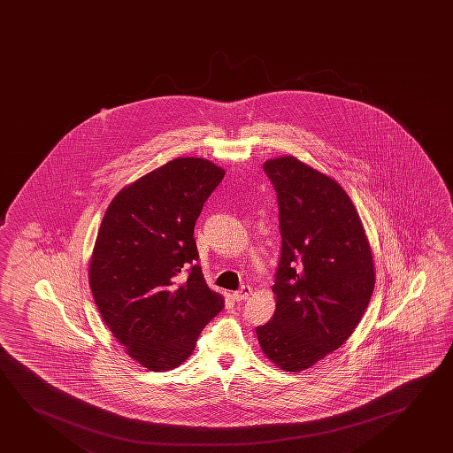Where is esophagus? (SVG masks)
I'll list each match as a JSON object with an SVG mask.
<instances>
[{
  "label": "esophagus",
  "mask_w": 453,
  "mask_h": 453,
  "mask_svg": "<svg viewBox=\"0 0 453 453\" xmlns=\"http://www.w3.org/2000/svg\"><path fill=\"white\" fill-rule=\"evenodd\" d=\"M250 293H252V288L248 287V285H243V287L238 289V291L232 293V299L236 302L244 301V299H248V297H250Z\"/></svg>",
  "instance_id": "34e87169"
}]
</instances>
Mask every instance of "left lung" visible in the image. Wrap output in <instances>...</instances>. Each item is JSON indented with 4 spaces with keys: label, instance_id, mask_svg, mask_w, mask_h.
<instances>
[{
    "label": "left lung",
    "instance_id": "left-lung-1",
    "mask_svg": "<svg viewBox=\"0 0 453 453\" xmlns=\"http://www.w3.org/2000/svg\"><path fill=\"white\" fill-rule=\"evenodd\" d=\"M263 170L277 193L276 311L257 327L263 354L289 372L348 342L374 291L372 254L354 203L332 177L296 157Z\"/></svg>",
    "mask_w": 453,
    "mask_h": 453
}]
</instances>
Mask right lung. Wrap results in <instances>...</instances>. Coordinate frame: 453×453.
<instances>
[{"label": "right lung", "instance_id": "right-lung-1", "mask_svg": "<svg viewBox=\"0 0 453 453\" xmlns=\"http://www.w3.org/2000/svg\"><path fill=\"white\" fill-rule=\"evenodd\" d=\"M224 170L180 157L113 197L93 248L88 280L105 326L150 371L182 365L223 310L197 265L195 224Z\"/></svg>", "mask_w": 453, "mask_h": 453}]
</instances>
